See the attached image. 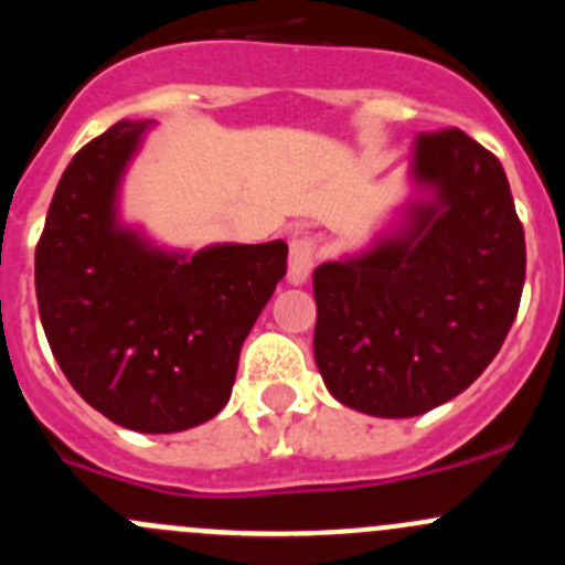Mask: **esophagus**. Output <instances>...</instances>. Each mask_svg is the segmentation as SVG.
<instances>
[{
	"label": "esophagus",
	"mask_w": 565,
	"mask_h": 565,
	"mask_svg": "<svg viewBox=\"0 0 565 565\" xmlns=\"http://www.w3.org/2000/svg\"><path fill=\"white\" fill-rule=\"evenodd\" d=\"M317 262V243L311 237H292L289 243V284H306Z\"/></svg>",
	"instance_id": "esophagus-1"
}]
</instances>
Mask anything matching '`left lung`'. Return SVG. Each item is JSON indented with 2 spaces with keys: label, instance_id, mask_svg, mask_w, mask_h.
<instances>
[{
  "label": "left lung",
  "instance_id": "8db88e82",
  "mask_svg": "<svg viewBox=\"0 0 565 565\" xmlns=\"http://www.w3.org/2000/svg\"><path fill=\"white\" fill-rule=\"evenodd\" d=\"M413 196L369 248L315 270V358L335 402L413 418L492 363L525 284V230L503 167L459 128L420 134Z\"/></svg>",
  "mask_w": 565,
  "mask_h": 565
}]
</instances>
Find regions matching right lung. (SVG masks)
Instances as JSON below:
<instances>
[{
  "label": "right lung",
  "mask_w": 565,
  "mask_h": 565,
  "mask_svg": "<svg viewBox=\"0 0 565 565\" xmlns=\"http://www.w3.org/2000/svg\"><path fill=\"white\" fill-rule=\"evenodd\" d=\"M152 119L73 156L35 250L40 322L78 396L108 420L172 435L215 418L241 347L287 273V243L174 250L125 224L119 191Z\"/></svg>",
  "instance_id": "obj_1"
}]
</instances>
